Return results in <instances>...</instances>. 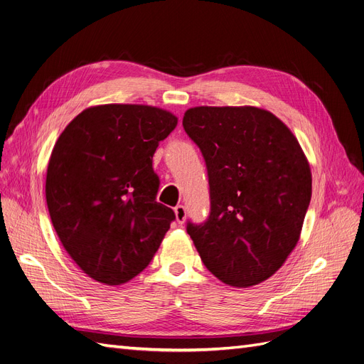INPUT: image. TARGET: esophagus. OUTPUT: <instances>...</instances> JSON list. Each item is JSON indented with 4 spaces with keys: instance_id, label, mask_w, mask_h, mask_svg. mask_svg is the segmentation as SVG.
I'll return each mask as SVG.
<instances>
[{
    "instance_id": "obj_1",
    "label": "esophagus",
    "mask_w": 364,
    "mask_h": 364,
    "mask_svg": "<svg viewBox=\"0 0 364 364\" xmlns=\"http://www.w3.org/2000/svg\"><path fill=\"white\" fill-rule=\"evenodd\" d=\"M174 214H176V220H178V223L183 225L185 218H186V208L183 205H178L174 208Z\"/></svg>"
}]
</instances>
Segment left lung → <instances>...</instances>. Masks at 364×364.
Instances as JSON below:
<instances>
[{"mask_svg":"<svg viewBox=\"0 0 364 364\" xmlns=\"http://www.w3.org/2000/svg\"><path fill=\"white\" fill-rule=\"evenodd\" d=\"M183 129L205 159L209 215L186 222L206 269L234 287L277 272L301 235L311 171L299 142L264 109H188Z\"/></svg>","mask_w":364,"mask_h":364,"instance_id":"8db88e82","label":"left lung"}]
</instances>
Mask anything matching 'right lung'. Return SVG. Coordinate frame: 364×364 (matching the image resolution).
<instances>
[{
    "label": "right lung",
    "instance_id": "right-lung-1",
    "mask_svg": "<svg viewBox=\"0 0 364 364\" xmlns=\"http://www.w3.org/2000/svg\"><path fill=\"white\" fill-rule=\"evenodd\" d=\"M176 124L158 107L95 106L77 115L54 146L46 183L51 222L92 279L124 284L159 249L176 215L156 202L151 159Z\"/></svg>",
    "mask_w": 364,
    "mask_h": 364
}]
</instances>
